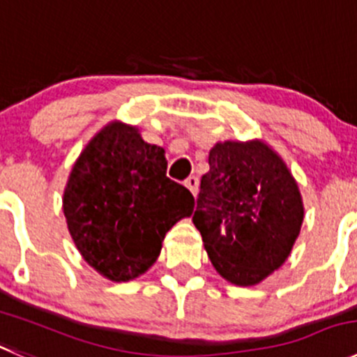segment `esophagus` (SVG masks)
<instances>
[{"label":"esophagus","instance_id":"esophagus-1","mask_svg":"<svg viewBox=\"0 0 357 357\" xmlns=\"http://www.w3.org/2000/svg\"><path fill=\"white\" fill-rule=\"evenodd\" d=\"M185 188L189 189V191L192 192V196L198 195V188H199V181H198V176H189L188 181L184 182Z\"/></svg>","mask_w":357,"mask_h":357}]
</instances>
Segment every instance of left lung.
Returning <instances> with one entry per match:
<instances>
[{"mask_svg": "<svg viewBox=\"0 0 357 357\" xmlns=\"http://www.w3.org/2000/svg\"><path fill=\"white\" fill-rule=\"evenodd\" d=\"M192 222L227 282L256 286L282 266L300 235L303 202L286 162L259 140L215 144Z\"/></svg>", "mask_w": 357, "mask_h": 357, "instance_id": "1", "label": "left lung"}]
</instances>
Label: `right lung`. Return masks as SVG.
Listing matches in <instances>:
<instances>
[{
    "label": "right lung",
    "mask_w": 357,
    "mask_h": 357,
    "mask_svg": "<svg viewBox=\"0 0 357 357\" xmlns=\"http://www.w3.org/2000/svg\"><path fill=\"white\" fill-rule=\"evenodd\" d=\"M166 165L165 149L119 121L105 126L73 165L63 196L68 231L108 280L145 273L173 224L192 213L195 198L169 181Z\"/></svg>",
    "instance_id": "add662e5"
}]
</instances>
